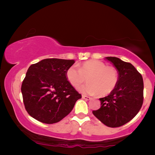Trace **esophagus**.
I'll return each instance as SVG.
<instances>
[{"label": "esophagus", "mask_w": 155, "mask_h": 155, "mask_svg": "<svg viewBox=\"0 0 155 155\" xmlns=\"http://www.w3.org/2000/svg\"><path fill=\"white\" fill-rule=\"evenodd\" d=\"M82 99H85V100H90V99H91V97H88V96H86V95H84V94H82Z\"/></svg>", "instance_id": "1"}]
</instances>
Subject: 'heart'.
Here are the masks:
<instances>
[{
    "label": "heart",
    "mask_w": 155,
    "mask_h": 155,
    "mask_svg": "<svg viewBox=\"0 0 155 155\" xmlns=\"http://www.w3.org/2000/svg\"><path fill=\"white\" fill-rule=\"evenodd\" d=\"M65 76L73 87H78L87 80L85 85L78 88L80 92L91 95L106 96L113 92L118 82V70L98 60H89L67 69Z\"/></svg>",
    "instance_id": "1"
}]
</instances>
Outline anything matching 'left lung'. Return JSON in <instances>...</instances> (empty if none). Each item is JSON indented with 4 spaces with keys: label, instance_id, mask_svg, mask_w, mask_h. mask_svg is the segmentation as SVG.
<instances>
[{
    "label": "left lung",
    "instance_id": "1",
    "mask_svg": "<svg viewBox=\"0 0 155 155\" xmlns=\"http://www.w3.org/2000/svg\"><path fill=\"white\" fill-rule=\"evenodd\" d=\"M118 72L116 88L108 96L100 98L101 107L92 113L108 127L116 128L132 120L143 103V80L130 63L116 57H106Z\"/></svg>",
    "mask_w": 155,
    "mask_h": 155
}]
</instances>
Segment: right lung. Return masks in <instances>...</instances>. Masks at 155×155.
<instances>
[{
	"instance_id": "1",
	"label": "right lung",
	"mask_w": 155,
	"mask_h": 155,
	"mask_svg": "<svg viewBox=\"0 0 155 155\" xmlns=\"http://www.w3.org/2000/svg\"><path fill=\"white\" fill-rule=\"evenodd\" d=\"M74 60L46 58L31 65L22 84L23 102L31 117L48 124L60 121L82 97L68 81Z\"/></svg>"
}]
</instances>
